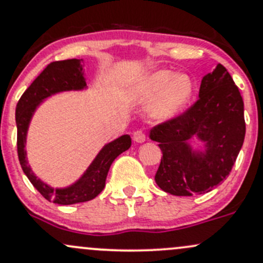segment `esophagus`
<instances>
[{
	"instance_id": "obj_1",
	"label": "esophagus",
	"mask_w": 263,
	"mask_h": 263,
	"mask_svg": "<svg viewBox=\"0 0 263 263\" xmlns=\"http://www.w3.org/2000/svg\"><path fill=\"white\" fill-rule=\"evenodd\" d=\"M145 140H146V135L142 129H137V131L134 132V141L141 143V142H145Z\"/></svg>"
}]
</instances>
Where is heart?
I'll use <instances>...</instances> for the list:
<instances>
[{
  "label": "heart",
  "instance_id": "heart-1",
  "mask_svg": "<svg viewBox=\"0 0 263 263\" xmlns=\"http://www.w3.org/2000/svg\"><path fill=\"white\" fill-rule=\"evenodd\" d=\"M195 83L186 74L176 76L171 70H160L146 77L139 88V98L142 102L155 103L154 113L157 118H170L178 115L192 101Z\"/></svg>",
  "mask_w": 263,
  "mask_h": 263
}]
</instances>
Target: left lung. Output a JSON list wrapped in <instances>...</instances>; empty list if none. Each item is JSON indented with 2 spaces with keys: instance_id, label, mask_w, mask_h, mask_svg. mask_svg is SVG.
Masks as SVG:
<instances>
[{
  "instance_id": "1",
  "label": "left lung",
  "mask_w": 263,
  "mask_h": 263,
  "mask_svg": "<svg viewBox=\"0 0 263 263\" xmlns=\"http://www.w3.org/2000/svg\"><path fill=\"white\" fill-rule=\"evenodd\" d=\"M245 135L242 96L228 70L218 64L201 79L194 104L151 128V140L162 151L155 181L178 197L211 192L231 173ZM193 136L206 142L205 153H192L186 141Z\"/></svg>"
}]
</instances>
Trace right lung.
I'll list each match as a JSON object with an SVG mask.
<instances>
[{"instance_id":"right-lung-1","label":"right lung","mask_w":263,"mask_h":263,"mask_svg":"<svg viewBox=\"0 0 263 263\" xmlns=\"http://www.w3.org/2000/svg\"><path fill=\"white\" fill-rule=\"evenodd\" d=\"M81 60L68 59L52 62L41 71L37 78L21 96L16 106V124H17V155L18 161L31 184L46 200L60 205L83 203L95 199L103 190L108 170L118 155L128 150L131 137L128 135L118 137L102 148L84 175L76 184L65 189H52L45 182L37 179L27 164L25 143H26L27 127L36 107L46 97L63 90L83 89L85 87Z\"/></svg>"}]
</instances>
